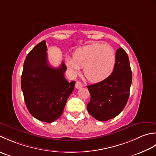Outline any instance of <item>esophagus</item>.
Here are the masks:
<instances>
[{
  "instance_id": "1",
  "label": "esophagus",
  "mask_w": 156,
  "mask_h": 156,
  "mask_svg": "<svg viewBox=\"0 0 156 156\" xmlns=\"http://www.w3.org/2000/svg\"><path fill=\"white\" fill-rule=\"evenodd\" d=\"M82 87H83V84H82L81 82H80V81L76 82V83H75V87L76 88L79 89V88H81Z\"/></svg>"
}]
</instances>
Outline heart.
Listing matches in <instances>:
<instances>
[{"label": "heart", "mask_w": 156, "mask_h": 156, "mask_svg": "<svg viewBox=\"0 0 156 156\" xmlns=\"http://www.w3.org/2000/svg\"><path fill=\"white\" fill-rule=\"evenodd\" d=\"M116 55L109 44L92 43L77 49L73 58L66 57V64L73 73L84 68V75L89 81L100 82L112 74L115 66Z\"/></svg>", "instance_id": "b5f03b06"}]
</instances>
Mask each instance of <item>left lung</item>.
<instances>
[{"label":"left lung","mask_w":156,"mask_h":156,"mask_svg":"<svg viewBox=\"0 0 156 156\" xmlns=\"http://www.w3.org/2000/svg\"><path fill=\"white\" fill-rule=\"evenodd\" d=\"M131 82L129 56L119 48L116 52L112 74L105 80L87 86L91 96L87 105L88 112L100 121H106L118 116L128 101Z\"/></svg>","instance_id":"left-lung-1"}]
</instances>
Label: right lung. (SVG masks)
<instances>
[{"instance_id":"right-lung-1","label":"right lung","mask_w":156,"mask_h":156,"mask_svg":"<svg viewBox=\"0 0 156 156\" xmlns=\"http://www.w3.org/2000/svg\"><path fill=\"white\" fill-rule=\"evenodd\" d=\"M46 41L37 44L27 55L21 86L27 110L34 118L52 122L61 116L75 81L69 83L64 62L57 68L49 65Z\"/></svg>"}]
</instances>
